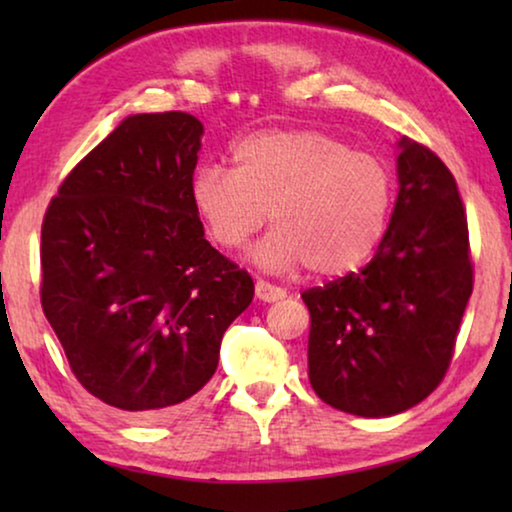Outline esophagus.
Returning a JSON list of instances; mask_svg holds the SVG:
<instances>
[{"mask_svg":"<svg viewBox=\"0 0 512 512\" xmlns=\"http://www.w3.org/2000/svg\"><path fill=\"white\" fill-rule=\"evenodd\" d=\"M256 296L265 300V303H275V300H282L286 296V291L282 286L265 282V279H256Z\"/></svg>","mask_w":512,"mask_h":512,"instance_id":"34e87169","label":"esophagus"}]
</instances>
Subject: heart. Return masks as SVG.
<instances>
[{
  "label": "heart",
  "instance_id": "1",
  "mask_svg": "<svg viewBox=\"0 0 512 512\" xmlns=\"http://www.w3.org/2000/svg\"><path fill=\"white\" fill-rule=\"evenodd\" d=\"M191 200L223 249L275 223L254 258L270 270L307 265L319 277L359 270L387 235L396 202L389 160L317 128H270L237 139L233 170L202 165Z\"/></svg>",
  "mask_w": 512,
  "mask_h": 512
}]
</instances>
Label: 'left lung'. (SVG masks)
<instances>
[{"label":"left lung","instance_id":"left-lung-1","mask_svg":"<svg viewBox=\"0 0 512 512\" xmlns=\"http://www.w3.org/2000/svg\"><path fill=\"white\" fill-rule=\"evenodd\" d=\"M398 184L373 261L300 293L312 389L359 417L398 415L443 382L473 293L466 207L450 167L401 139Z\"/></svg>","mask_w":512,"mask_h":512}]
</instances>
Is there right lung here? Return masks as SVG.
I'll list each match as a JSON object with an SVG mask.
<instances>
[{
  "mask_svg": "<svg viewBox=\"0 0 512 512\" xmlns=\"http://www.w3.org/2000/svg\"><path fill=\"white\" fill-rule=\"evenodd\" d=\"M200 135L186 111L125 118L62 179L41 223V307L69 368L135 419L188 405L254 298L193 207Z\"/></svg>",
  "mask_w": 512,
  "mask_h": 512,
  "instance_id": "obj_1",
  "label": "right lung"
}]
</instances>
